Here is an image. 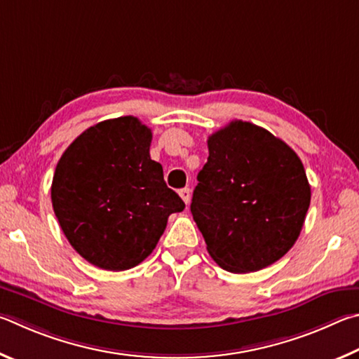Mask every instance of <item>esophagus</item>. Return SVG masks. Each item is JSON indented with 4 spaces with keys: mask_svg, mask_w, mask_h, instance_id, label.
Here are the masks:
<instances>
[{
    "mask_svg": "<svg viewBox=\"0 0 359 359\" xmlns=\"http://www.w3.org/2000/svg\"><path fill=\"white\" fill-rule=\"evenodd\" d=\"M180 197L183 198V202L186 205H189V202H191V189H189V187H184V189H181L180 191Z\"/></svg>",
    "mask_w": 359,
    "mask_h": 359,
    "instance_id": "1",
    "label": "esophagus"
}]
</instances>
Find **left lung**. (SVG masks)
Masks as SVG:
<instances>
[{
    "label": "left lung",
    "instance_id": "obj_1",
    "mask_svg": "<svg viewBox=\"0 0 359 359\" xmlns=\"http://www.w3.org/2000/svg\"><path fill=\"white\" fill-rule=\"evenodd\" d=\"M191 212L219 266L252 273L292 249L311 205L298 154L271 132L235 121L208 137Z\"/></svg>",
    "mask_w": 359,
    "mask_h": 359
}]
</instances>
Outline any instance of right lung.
Here are the masks:
<instances>
[{"mask_svg":"<svg viewBox=\"0 0 359 359\" xmlns=\"http://www.w3.org/2000/svg\"><path fill=\"white\" fill-rule=\"evenodd\" d=\"M151 129L134 116L91 126L56 165L52 205L62 233L91 265L124 271L153 252L172 212L184 210L151 161Z\"/></svg>","mask_w":359,"mask_h":359,"instance_id":"obj_1","label":"right lung"}]
</instances>
